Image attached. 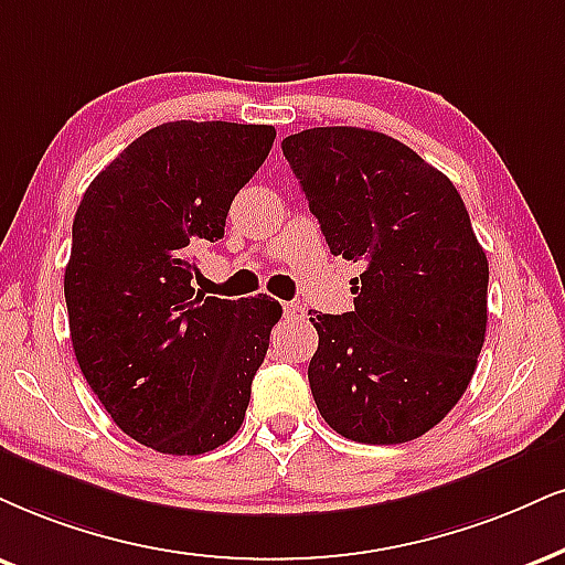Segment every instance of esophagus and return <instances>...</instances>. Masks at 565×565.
I'll return each mask as SVG.
<instances>
[{
	"label": "esophagus",
	"instance_id": "1",
	"mask_svg": "<svg viewBox=\"0 0 565 565\" xmlns=\"http://www.w3.org/2000/svg\"><path fill=\"white\" fill-rule=\"evenodd\" d=\"M282 309H285V315H288V317H296V319L306 317V309H303V306H298V303H282Z\"/></svg>",
	"mask_w": 565,
	"mask_h": 565
}]
</instances>
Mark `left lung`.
Segmentation results:
<instances>
[{
	"label": "left lung",
	"instance_id": "left-lung-1",
	"mask_svg": "<svg viewBox=\"0 0 565 565\" xmlns=\"http://www.w3.org/2000/svg\"><path fill=\"white\" fill-rule=\"evenodd\" d=\"M282 154L327 246L364 269L353 311L309 319L319 414L348 440H416L461 401L484 343L490 267L461 193L377 130H301Z\"/></svg>",
	"mask_w": 565,
	"mask_h": 565
}]
</instances>
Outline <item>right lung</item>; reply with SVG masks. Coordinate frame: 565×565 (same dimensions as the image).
<instances>
[{
	"label": "right lung",
	"mask_w": 565,
	"mask_h": 565,
	"mask_svg": "<svg viewBox=\"0 0 565 565\" xmlns=\"http://www.w3.org/2000/svg\"><path fill=\"white\" fill-rule=\"evenodd\" d=\"M275 136L271 125H157L83 193L65 269L70 340L96 398L146 448L199 456L246 416L282 306L204 296L193 250L225 235Z\"/></svg>",
	"instance_id": "1"
}]
</instances>
